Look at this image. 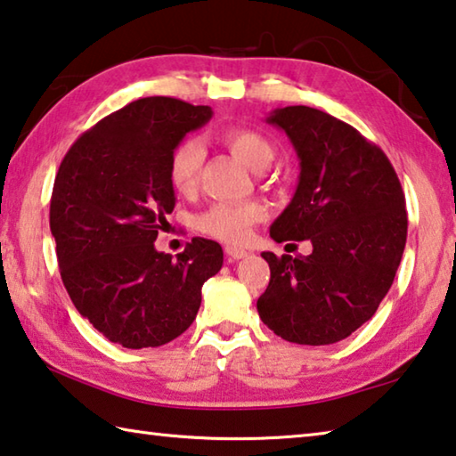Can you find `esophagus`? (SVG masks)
I'll return each instance as SVG.
<instances>
[{
  "label": "esophagus",
  "mask_w": 456,
  "mask_h": 456,
  "mask_svg": "<svg viewBox=\"0 0 456 456\" xmlns=\"http://www.w3.org/2000/svg\"><path fill=\"white\" fill-rule=\"evenodd\" d=\"M225 253H227V259L229 261H239V259L247 257V251L245 249H239V247H227Z\"/></svg>",
  "instance_id": "1"
}]
</instances>
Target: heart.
I'll use <instances>...</instances> for the list:
<instances>
[{
	"label": "heart",
	"instance_id": "b5f03b06",
	"mask_svg": "<svg viewBox=\"0 0 456 456\" xmlns=\"http://www.w3.org/2000/svg\"><path fill=\"white\" fill-rule=\"evenodd\" d=\"M221 142L247 167L264 168L273 159V144L257 130L247 126H225L219 133ZM203 146L195 138H183L168 157L167 175L171 187L179 195L195 191L199 171L203 165ZM264 217L257 203H215L197 217L195 225L205 235L225 243H243L251 235V227Z\"/></svg>",
	"mask_w": 456,
	"mask_h": 456
}]
</instances>
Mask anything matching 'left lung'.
<instances>
[{"label": "left lung", "mask_w": 456, "mask_h": 456, "mask_svg": "<svg viewBox=\"0 0 456 456\" xmlns=\"http://www.w3.org/2000/svg\"><path fill=\"white\" fill-rule=\"evenodd\" d=\"M299 159L291 203L273 221L277 243L310 241V256L261 253L272 277L259 318L293 344L348 338L376 314L406 245V200L380 146L318 108L285 106L267 118Z\"/></svg>", "instance_id": "obj_1"}]
</instances>
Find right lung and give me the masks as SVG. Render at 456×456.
Wrapping results in <instances>:
<instances>
[{
    "label": "right lung",
    "instance_id": "obj_1",
    "mask_svg": "<svg viewBox=\"0 0 456 456\" xmlns=\"http://www.w3.org/2000/svg\"><path fill=\"white\" fill-rule=\"evenodd\" d=\"M211 114L168 96L134 100L86 130L58 168L50 231L61 281L80 315L125 348L179 338L223 265L211 239L195 237L176 259L154 249L176 200L168 157Z\"/></svg>",
    "mask_w": 456,
    "mask_h": 456
}]
</instances>
